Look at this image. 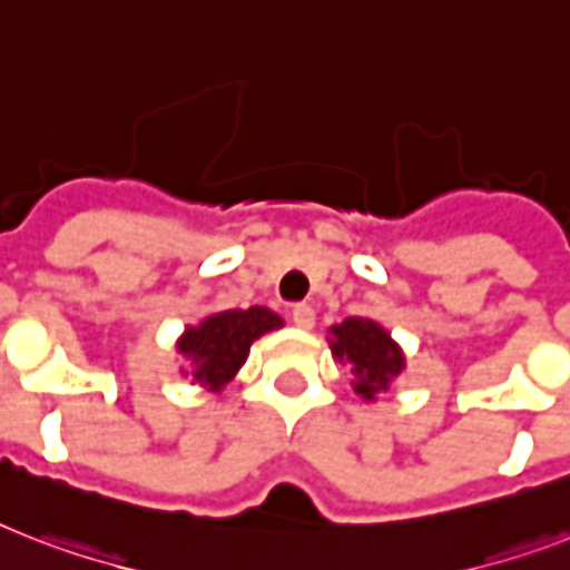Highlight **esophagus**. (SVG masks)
Returning a JSON list of instances; mask_svg holds the SVG:
<instances>
[{"instance_id":"esophagus-1","label":"esophagus","mask_w":570,"mask_h":570,"mask_svg":"<svg viewBox=\"0 0 570 570\" xmlns=\"http://www.w3.org/2000/svg\"><path fill=\"white\" fill-rule=\"evenodd\" d=\"M293 325L295 328H302V331H311L313 325H316V311H313L311 304H295L293 307Z\"/></svg>"}]
</instances>
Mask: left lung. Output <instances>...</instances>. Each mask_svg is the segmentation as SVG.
Returning a JSON list of instances; mask_svg holds the SVG:
<instances>
[{"label":"left lung","instance_id":"obj_1","mask_svg":"<svg viewBox=\"0 0 570 570\" xmlns=\"http://www.w3.org/2000/svg\"><path fill=\"white\" fill-rule=\"evenodd\" d=\"M331 355L352 370V390L364 402H375L379 393L393 387L405 373V352L390 331L366 316H348L328 328Z\"/></svg>","mask_w":570,"mask_h":570}]
</instances>
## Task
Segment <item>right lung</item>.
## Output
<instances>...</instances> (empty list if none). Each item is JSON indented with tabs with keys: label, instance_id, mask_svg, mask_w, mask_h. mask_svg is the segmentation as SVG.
<instances>
[{
	"label": "right lung",
	"instance_id": "add662e5",
	"mask_svg": "<svg viewBox=\"0 0 570 570\" xmlns=\"http://www.w3.org/2000/svg\"><path fill=\"white\" fill-rule=\"evenodd\" d=\"M277 328H284V320L259 304L248 311L209 313L177 337V355L186 361L180 373L200 390L222 393L248 361L250 343Z\"/></svg>",
	"mask_w": 570,
	"mask_h": 570
}]
</instances>
